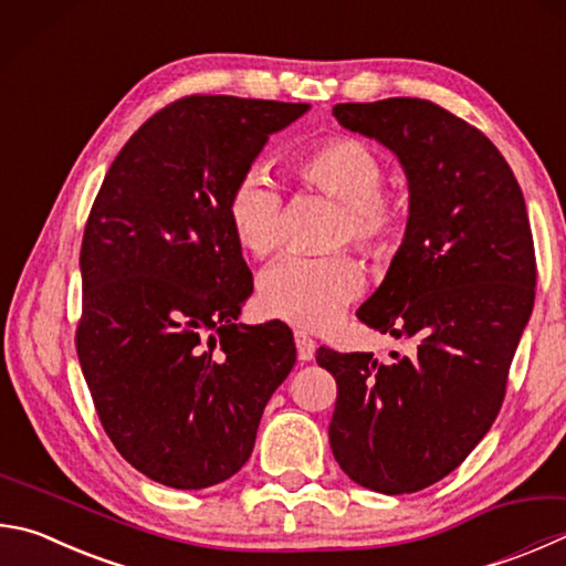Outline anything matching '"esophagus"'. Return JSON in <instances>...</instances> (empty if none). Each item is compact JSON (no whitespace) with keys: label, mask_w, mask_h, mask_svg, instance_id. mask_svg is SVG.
I'll list each match as a JSON object with an SVG mask.
<instances>
[{"label":"esophagus","mask_w":566,"mask_h":566,"mask_svg":"<svg viewBox=\"0 0 566 566\" xmlns=\"http://www.w3.org/2000/svg\"><path fill=\"white\" fill-rule=\"evenodd\" d=\"M294 344H296V356H300V361H312L314 348H316L314 338L306 334V332H302V328H296V332H294Z\"/></svg>","instance_id":"obj_1"}]
</instances>
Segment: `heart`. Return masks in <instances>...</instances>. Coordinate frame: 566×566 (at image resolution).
<instances>
[{
	"instance_id": "heart-1",
	"label": "heart",
	"mask_w": 566,
	"mask_h": 566,
	"mask_svg": "<svg viewBox=\"0 0 566 566\" xmlns=\"http://www.w3.org/2000/svg\"><path fill=\"white\" fill-rule=\"evenodd\" d=\"M304 188L342 202L336 244L352 240L358 250L381 256L396 248L406 228L403 200L384 188L381 156L354 136H328L296 153L290 163ZM284 200L262 170L238 178L228 195V222L234 240L252 256H270L282 244ZM364 270L352 254L284 256L262 274L260 306L302 328H324L356 300Z\"/></svg>"
}]
</instances>
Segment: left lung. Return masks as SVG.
<instances>
[{
  "instance_id": "obj_1",
  "label": "left lung",
  "mask_w": 566,
  "mask_h": 566,
  "mask_svg": "<svg viewBox=\"0 0 566 566\" xmlns=\"http://www.w3.org/2000/svg\"><path fill=\"white\" fill-rule=\"evenodd\" d=\"M334 116L394 150L408 178L403 242L356 316L418 352L384 364L318 348L336 378L328 443L358 485L403 495L453 472L495 423L534 306L530 218L492 140L433 101L336 104Z\"/></svg>"
}]
</instances>
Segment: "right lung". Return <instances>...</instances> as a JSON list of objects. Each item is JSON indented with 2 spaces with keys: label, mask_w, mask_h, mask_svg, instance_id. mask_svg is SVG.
<instances>
[{
  "label": "right lung",
  "mask_w": 566,
  "mask_h": 566,
  "mask_svg": "<svg viewBox=\"0 0 566 566\" xmlns=\"http://www.w3.org/2000/svg\"><path fill=\"white\" fill-rule=\"evenodd\" d=\"M310 104L185 96L120 148L81 242V371L118 453L176 490L232 478L296 361L290 326L238 324L252 272L228 195Z\"/></svg>",
  "instance_id": "1"
}]
</instances>
